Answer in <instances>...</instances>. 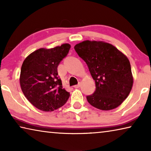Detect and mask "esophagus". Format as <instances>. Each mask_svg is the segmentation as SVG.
<instances>
[{
  "instance_id": "esophagus-1",
  "label": "esophagus",
  "mask_w": 151,
  "mask_h": 151,
  "mask_svg": "<svg viewBox=\"0 0 151 151\" xmlns=\"http://www.w3.org/2000/svg\"><path fill=\"white\" fill-rule=\"evenodd\" d=\"M80 86H81V83H79V84H78V85L74 86V87H75V88H78Z\"/></svg>"
}]
</instances>
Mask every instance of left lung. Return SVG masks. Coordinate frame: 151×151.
Segmentation results:
<instances>
[{
  "mask_svg": "<svg viewBox=\"0 0 151 151\" xmlns=\"http://www.w3.org/2000/svg\"><path fill=\"white\" fill-rule=\"evenodd\" d=\"M79 57L85 61L96 91L86 96L89 104L102 111H110L123 103L133 85L129 58L110 43L85 40L75 46Z\"/></svg>",
  "mask_w": 151,
  "mask_h": 151,
  "instance_id": "left-lung-1",
  "label": "left lung"
}]
</instances>
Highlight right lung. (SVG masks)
Segmentation results:
<instances>
[{"mask_svg": "<svg viewBox=\"0 0 151 151\" xmlns=\"http://www.w3.org/2000/svg\"><path fill=\"white\" fill-rule=\"evenodd\" d=\"M65 43L52 48L36 50L25 58L21 66L20 85L24 95L36 108L51 112L63 106L70 93L63 88L57 67L68 53Z\"/></svg>", "mask_w": 151, "mask_h": 151, "instance_id": "right-lung-1", "label": "right lung"}]
</instances>
